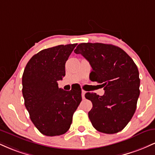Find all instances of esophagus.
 <instances>
[{
  "instance_id": "34e87169",
  "label": "esophagus",
  "mask_w": 155,
  "mask_h": 155,
  "mask_svg": "<svg viewBox=\"0 0 155 155\" xmlns=\"http://www.w3.org/2000/svg\"><path fill=\"white\" fill-rule=\"evenodd\" d=\"M85 93H86V92H85L84 90H81V97H82L83 99H84Z\"/></svg>"
}]
</instances>
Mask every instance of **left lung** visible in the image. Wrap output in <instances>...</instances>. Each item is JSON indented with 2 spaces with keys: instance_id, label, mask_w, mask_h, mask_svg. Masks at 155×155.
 I'll use <instances>...</instances> for the list:
<instances>
[{
  "instance_id": "obj_1",
  "label": "left lung",
  "mask_w": 155,
  "mask_h": 155,
  "mask_svg": "<svg viewBox=\"0 0 155 155\" xmlns=\"http://www.w3.org/2000/svg\"><path fill=\"white\" fill-rule=\"evenodd\" d=\"M92 67L90 79L101 84L105 93L87 92L92 103L88 116L97 130L107 134L120 132L128 124L140 95L138 68L124 50L112 44L82 43L76 47Z\"/></svg>"
}]
</instances>
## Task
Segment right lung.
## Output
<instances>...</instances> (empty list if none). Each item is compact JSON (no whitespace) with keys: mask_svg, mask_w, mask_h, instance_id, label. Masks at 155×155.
<instances>
[{"mask_svg":"<svg viewBox=\"0 0 155 155\" xmlns=\"http://www.w3.org/2000/svg\"><path fill=\"white\" fill-rule=\"evenodd\" d=\"M77 44L43 49L27 63L22 75L25 106L36 128L47 136H60L70 128L81 101V90L65 91L58 81L65 75V63Z\"/></svg>","mask_w":155,"mask_h":155,"instance_id":"add662e5","label":"right lung"}]
</instances>
